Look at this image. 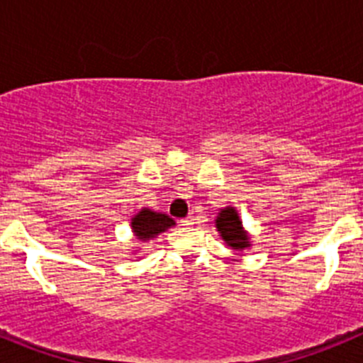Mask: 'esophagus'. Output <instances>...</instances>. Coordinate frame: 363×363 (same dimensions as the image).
<instances>
[{
    "instance_id": "obj_1",
    "label": "esophagus",
    "mask_w": 363,
    "mask_h": 363,
    "mask_svg": "<svg viewBox=\"0 0 363 363\" xmlns=\"http://www.w3.org/2000/svg\"><path fill=\"white\" fill-rule=\"evenodd\" d=\"M194 223H196V218H194V216H187L185 220H182V225L191 227V225H194Z\"/></svg>"
}]
</instances>
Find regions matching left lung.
<instances>
[{
	"instance_id": "obj_1",
	"label": "left lung",
	"mask_w": 363,
	"mask_h": 363,
	"mask_svg": "<svg viewBox=\"0 0 363 363\" xmlns=\"http://www.w3.org/2000/svg\"><path fill=\"white\" fill-rule=\"evenodd\" d=\"M216 229L220 233L221 240L230 247V249H236V251H245V249H251V234L247 233L245 227L242 223V218H240L238 211L234 207H223L218 213L216 220Z\"/></svg>"
}]
</instances>
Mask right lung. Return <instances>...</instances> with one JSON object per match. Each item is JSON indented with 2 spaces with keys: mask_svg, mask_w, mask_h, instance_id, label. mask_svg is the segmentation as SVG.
Wrapping results in <instances>:
<instances>
[{
  "mask_svg": "<svg viewBox=\"0 0 363 363\" xmlns=\"http://www.w3.org/2000/svg\"><path fill=\"white\" fill-rule=\"evenodd\" d=\"M176 225V221L169 218L163 213H156L152 209H143L138 211L130 220V229H133V236L138 242H150V240L158 238V234L165 233L171 227Z\"/></svg>",
  "mask_w": 363,
  "mask_h": 363,
  "instance_id": "add662e5",
  "label": "right lung"
}]
</instances>
